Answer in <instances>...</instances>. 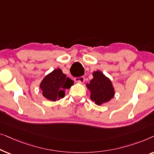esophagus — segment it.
Segmentation results:
<instances>
[{
	"mask_svg": "<svg viewBox=\"0 0 154 154\" xmlns=\"http://www.w3.org/2000/svg\"><path fill=\"white\" fill-rule=\"evenodd\" d=\"M74 79L76 82H79V83H83V82H84V80H85V78H84V77L82 76L79 77H75Z\"/></svg>",
	"mask_w": 154,
	"mask_h": 154,
	"instance_id": "1",
	"label": "esophagus"
}]
</instances>
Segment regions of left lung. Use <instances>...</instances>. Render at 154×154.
I'll return each mask as SVG.
<instances>
[{"instance_id":"left-lung-1","label":"left lung","mask_w":154,"mask_h":154,"mask_svg":"<svg viewBox=\"0 0 154 154\" xmlns=\"http://www.w3.org/2000/svg\"><path fill=\"white\" fill-rule=\"evenodd\" d=\"M93 76L94 78L86 86L91 91V99L96 105H100L113 98L114 90L110 79L101 72L96 71L93 73Z\"/></svg>"}]
</instances>
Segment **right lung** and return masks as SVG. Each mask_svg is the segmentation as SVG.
<instances>
[{
    "instance_id": "add662e5",
    "label": "right lung",
    "mask_w": 154,
    "mask_h": 154,
    "mask_svg": "<svg viewBox=\"0 0 154 154\" xmlns=\"http://www.w3.org/2000/svg\"><path fill=\"white\" fill-rule=\"evenodd\" d=\"M73 81L67 77L60 69H56L44 78L40 87L45 98L56 101L65 96V89L70 88Z\"/></svg>"
}]
</instances>
